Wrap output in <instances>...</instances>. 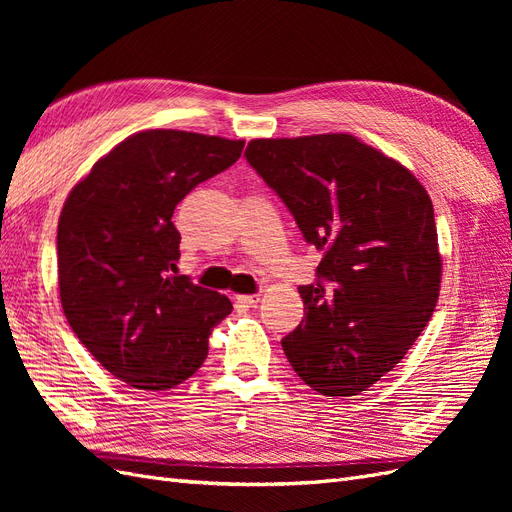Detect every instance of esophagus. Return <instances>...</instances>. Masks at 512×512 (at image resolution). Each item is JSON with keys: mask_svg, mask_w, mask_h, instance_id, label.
I'll use <instances>...</instances> for the list:
<instances>
[{"mask_svg": "<svg viewBox=\"0 0 512 512\" xmlns=\"http://www.w3.org/2000/svg\"><path fill=\"white\" fill-rule=\"evenodd\" d=\"M260 301V294H237L235 305L237 307H256Z\"/></svg>", "mask_w": 512, "mask_h": 512, "instance_id": "obj_1", "label": "esophagus"}]
</instances>
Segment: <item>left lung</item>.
I'll return each instance as SVG.
<instances>
[{"instance_id":"1","label":"left lung","mask_w":512,"mask_h":512,"mask_svg":"<svg viewBox=\"0 0 512 512\" xmlns=\"http://www.w3.org/2000/svg\"><path fill=\"white\" fill-rule=\"evenodd\" d=\"M245 160L322 254L316 282L299 286L305 320L282 339L286 359L322 395H359L404 359L438 303L431 198L352 134L256 138Z\"/></svg>"}]
</instances>
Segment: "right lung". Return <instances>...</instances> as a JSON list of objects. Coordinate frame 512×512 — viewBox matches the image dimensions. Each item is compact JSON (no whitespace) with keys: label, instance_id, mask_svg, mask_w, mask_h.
<instances>
[{"label":"right lung","instance_id":"add662e5","mask_svg":"<svg viewBox=\"0 0 512 512\" xmlns=\"http://www.w3.org/2000/svg\"><path fill=\"white\" fill-rule=\"evenodd\" d=\"M245 141L147 130L119 143L72 188L57 226L59 297L104 369L134 389L166 391L205 363L230 312L224 294L175 275V207L235 164Z\"/></svg>","mask_w":512,"mask_h":512}]
</instances>
